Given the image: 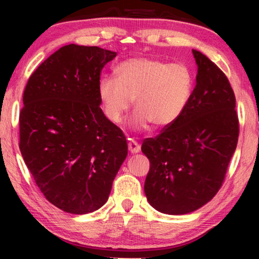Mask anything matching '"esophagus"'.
Returning a JSON list of instances; mask_svg holds the SVG:
<instances>
[{"instance_id": "esophagus-1", "label": "esophagus", "mask_w": 259, "mask_h": 259, "mask_svg": "<svg viewBox=\"0 0 259 259\" xmlns=\"http://www.w3.org/2000/svg\"><path fill=\"white\" fill-rule=\"evenodd\" d=\"M139 144L137 143V140L134 139H128V150L131 151V153H137L139 151Z\"/></svg>"}]
</instances>
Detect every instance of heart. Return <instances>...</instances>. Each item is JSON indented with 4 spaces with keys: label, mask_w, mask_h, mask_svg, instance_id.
Masks as SVG:
<instances>
[{
    "label": "heart",
    "mask_w": 259,
    "mask_h": 259,
    "mask_svg": "<svg viewBox=\"0 0 259 259\" xmlns=\"http://www.w3.org/2000/svg\"><path fill=\"white\" fill-rule=\"evenodd\" d=\"M158 94H159V92L155 90V88H152L151 91H148L147 93H145V99H146V104H147V101L150 100V99H154L155 97H158Z\"/></svg>",
    "instance_id": "1"
}]
</instances>
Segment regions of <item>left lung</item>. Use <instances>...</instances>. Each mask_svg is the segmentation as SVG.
Segmentation results:
<instances>
[{
    "instance_id": "8db88e82",
    "label": "left lung",
    "mask_w": 259,
    "mask_h": 259,
    "mask_svg": "<svg viewBox=\"0 0 259 259\" xmlns=\"http://www.w3.org/2000/svg\"><path fill=\"white\" fill-rule=\"evenodd\" d=\"M115 56L95 46H63L24 88L21 154L45 197L68 213L104 206L126 159L122 131L100 108L101 70Z\"/></svg>"
}]
</instances>
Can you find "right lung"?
<instances>
[{
	"instance_id": "1",
	"label": "right lung",
	"mask_w": 259,
	"mask_h": 259,
	"mask_svg": "<svg viewBox=\"0 0 259 259\" xmlns=\"http://www.w3.org/2000/svg\"><path fill=\"white\" fill-rule=\"evenodd\" d=\"M196 86L179 115L141 151L150 160L145 194L155 210L186 214L208 203L224 182L239 134L236 98L225 74L192 49Z\"/></svg>"
}]
</instances>
